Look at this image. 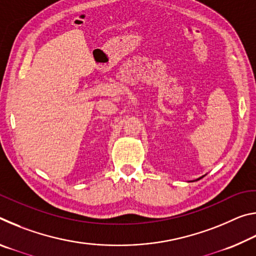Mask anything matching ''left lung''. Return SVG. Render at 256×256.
<instances>
[{
	"label": "left lung",
	"mask_w": 256,
	"mask_h": 256,
	"mask_svg": "<svg viewBox=\"0 0 256 256\" xmlns=\"http://www.w3.org/2000/svg\"><path fill=\"white\" fill-rule=\"evenodd\" d=\"M204 176H206V175H203L202 177H204ZM202 177H200V178H198V180H201V178H202Z\"/></svg>",
	"instance_id": "8db88e82"
}]
</instances>
